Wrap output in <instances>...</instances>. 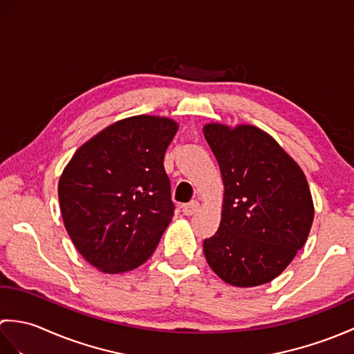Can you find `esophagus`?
<instances>
[{
	"mask_svg": "<svg viewBox=\"0 0 354 354\" xmlns=\"http://www.w3.org/2000/svg\"><path fill=\"white\" fill-rule=\"evenodd\" d=\"M198 209H199V202L198 201H192V202H189V204L183 205V213L185 216H192V214L196 213Z\"/></svg>",
	"mask_w": 354,
	"mask_h": 354,
	"instance_id": "esophagus-1",
	"label": "esophagus"
}]
</instances>
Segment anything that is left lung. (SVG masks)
Here are the masks:
<instances>
[{"label":"left lung","instance_id":"1","mask_svg":"<svg viewBox=\"0 0 354 354\" xmlns=\"http://www.w3.org/2000/svg\"><path fill=\"white\" fill-rule=\"evenodd\" d=\"M225 194L216 234L204 254L228 284L251 288L280 275L304 246L313 222L309 184L278 142L254 126L204 127Z\"/></svg>","mask_w":354,"mask_h":354}]
</instances>
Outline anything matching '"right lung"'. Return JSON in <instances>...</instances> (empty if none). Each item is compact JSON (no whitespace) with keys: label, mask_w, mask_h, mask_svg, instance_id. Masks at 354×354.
Listing matches in <instances>:
<instances>
[{"label":"right lung","mask_w":354,"mask_h":354,"mask_svg":"<svg viewBox=\"0 0 354 354\" xmlns=\"http://www.w3.org/2000/svg\"><path fill=\"white\" fill-rule=\"evenodd\" d=\"M178 124L137 115L77 149L59 181L65 228L89 265L132 270L156 250L175 212L164 153Z\"/></svg>","instance_id":"add662e5"}]
</instances>
